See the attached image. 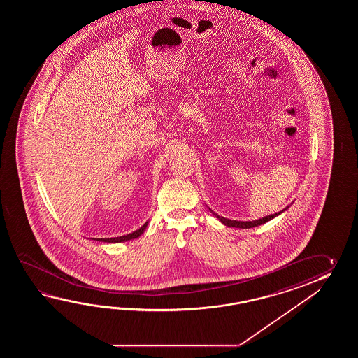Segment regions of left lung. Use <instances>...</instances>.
Here are the masks:
<instances>
[{"instance_id":"left-lung-1","label":"left lung","mask_w":358,"mask_h":358,"mask_svg":"<svg viewBox=\"0 0 358 358\" xmlns=\"http://www.w3.org/2000/svg\"><path fill=\"white\" fill-rule=\"evenodd\" d=\"M285 210V208H284ZM282 213V211H280ZM280 213H274V215H268V216H265V217H262V219H259V220L255 221H236V220H229V219H225V217H222V216H219V215H216V213H213L219 220L224 224V225H227V227H230V228H241V229H250L253 228V227H259V225H262V224H265L267 221L271 220V219H274Z\"/></svg>"}]
</instances>
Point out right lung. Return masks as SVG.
<instances>
[{
	"instance_id": "right-lung-1",
	"label": "right lung",
	"mask_w": 358,
	"mask_h": 358,
	"mask_svg": "<svg viewBox=\"0 0 358 358\" xmlns=\"http://www.w3.org/2000/svg\"><path fill=\"white\" fill-rule=\"evenodd\" d=\"M147 224H148V221L145 222L143 227H141V228L136 230V231H133V233H130V234H127V236H116V238H101V239H97V241H99V242H108V243H119V242H125V241H130V239H136L138 236L143 234L145 229L147 228Z\"/></svg>"
}]
</instances>
